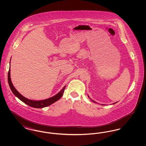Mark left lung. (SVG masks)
<instances>
[{
  "instance_id": "left-lung-1",
  "label": "left lung",
  "mask_w": 146,
  "mask_h": 146,
  "mask_svg": "<svg viewBox=\"0 0 146 146\" xmlns=\"http://www.w3.org/2000/svg\"><path fill=\"white\" fill-rule=\"evenodd\" d=\"M88 97H89V96H88ZM89 98H90V97H89ZM91 101H92V102H95V103H96V102H95V101H93V100H91ZM115 104V103H114V104ZM102 105H104V104H102Z\"/></svg>"
}]
</instances>
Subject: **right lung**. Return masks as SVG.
I'll list each match as a JSON object with an SVG mask.
<instances>
[{"label":"right lung","instance_id":"right-lung-1","mask_svg":"<svg viewBox=\"0 0 146 146\" xmlns=\"http://www.w3.org/2000/svg\"><path fill=\"white\" fill-rule=\"evenodd\" d=\"M8 83H9V86L10 88V89L11 90L13 94L16 97H18L21 101H22L23 102H24L25 104H27L32 107L36 108H42L44 107H46L47 106H49L50 105L54 104L57 101H58L61 97H62V96L64 93L65 88H66V86L64 87H63V88L60 92H59L57 95H56L55 96H54L53 97H50L49 98L42 100V101H33V100H29L28 98H26V97L23 96L15 88L13 84L11 82V80L10 69H9V72H8Z\"/></svg>","mask_w":146,"mask_h":146}]
</instances>
